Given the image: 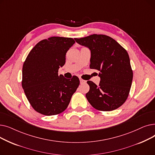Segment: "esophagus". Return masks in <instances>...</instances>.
Segmentation results:
<instances>
[{
  "mask_svg": "<svg viewBox=\"0 0 155 155\" xmlns=\"http://www.w3.org/2000/svg\"><path fill=\"white\" fill-rule=\"evenodd\" d=\"M80 84H85V83H86V80H83L82 78H80Z\"/></svg>",
  "mask_w": 155,
  "mask_h": 155,
  "instance_id": "34e87169",
  "label": "esophagus"
}]
</instances>
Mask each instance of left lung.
<instances>
[{
	"label": "left lung",
	"instance_id": "8db88e82",
	"mask_svg": "<svg viewBox=\"0 0 155 155\" xmlns=\"http://www.w3.org/2000/svg\"><path fill=\"white\" fill-rule=\"evenodd\" d=\"M75 40L89 48L90 68L100 71L99 85L87 81L90 86L86 94L88 102L101 111H111L120 107L127 99L133 77L127 51L115 39L104 35H92Z\"/></svg>",
	"mask_w": 155,
	"mask_h": 155
}]
</instances>
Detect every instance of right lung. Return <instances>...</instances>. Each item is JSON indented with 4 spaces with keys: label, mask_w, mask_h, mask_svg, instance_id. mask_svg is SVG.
Wrapping results in <instances>:
<instances>
[{
    "label": "right lung",
    "mask_w": 155,
    "mask_h": 155,
    "mask_svg": "<svg viewBox=\"0 0 155 155\" xmlns=\"http://www.w3.org/2000/svg\"><path fill=\"white\" fill-rule=\"evenodd\" d=\"M75 43L71 38L53 36L38 43L29 53L22 67V87L32 107L45 116L57 115L68 107L80 84L73 75H58L66 53Z\"/></svg>",
    "instance_id": "1"
}]
</instances>
